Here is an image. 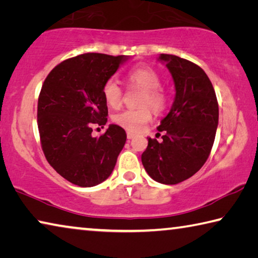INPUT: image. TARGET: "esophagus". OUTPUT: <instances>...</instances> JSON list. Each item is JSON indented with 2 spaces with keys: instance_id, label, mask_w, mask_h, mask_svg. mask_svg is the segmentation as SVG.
I'll use <instances>...</instances> for the list:
<instances>
[{
  "instance_id": "1",
  "label": "esophagus",
  "mask_w": 258,
  "mask_h": 258,
  "mask_svg": "<svg viewBox=\"0 0 258 258\" xmlns=\"http://www.w3.org/2000/svg\"><path fill=\"white\" fill-rule=\"evenodd\" d=\"M135 137V134H133V133H130V132H128L126 133V138L128 139H133Z\"/></svg>"
}]
</instances>
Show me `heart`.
I'll return each mask as SVG.
<instances>
[{
    "label": "heart",
    "mask_w": 258,
    "mask_h": 258,
    "mask_svg": "<svg viewBox=\"0 0 258 258\" xmlns=\"http://www.w3.org/2000/svg\"><path fill=\"white\" fill-rule=\"evenodd\" d=\"M128 81L135 87L144 90L142 96V105H149L155 112L162 111L166 106V95L160 89V77L150 67L141 66L130 70L126 74ZM103 95L106 103L113 108L122 104V89L114 80H108L103 87ZM152 119V112L149 107L138 109H124L113 115V121L117 125L129 132H139L144 124Z\"/></svg>",
    "instance_id": "1"
}]
</instances>
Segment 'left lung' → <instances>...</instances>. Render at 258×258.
Listing matches in <instances>:
<instances>
[{
	"label": "left lung",
	"instance_id": "obj_1",
	"mask_svg": "<svg viewBox=\"0 0 258 258\" xmlns=\"http://www.w3.org/2000/svg\"><path fill=\"white\" fill-rule=\"evenodd\" d=\"M175 83L171 108L158 126L163 141L149 139L142 162L152 179L174 185L189 178L208 159L218 125V104L205 71L192 61L161 53Z\"/></svg>",
	"mask_w": 258,
	"mask_h": 258
}]
</instances>
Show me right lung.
<instances>
[{"instance_id":"add662e5","label":"right lung","mask_w":258,"mask_h":258,"mask_svg":"<svg viewBox=\"0 0 258 258\" xmlns=\"http://www.w3.org/2000/svg\"><path fill=\"white\" fill-rule=\"evenodd\" d=\"M128 56L83 53L60 62L44 80L37 103V125L46 160L72 184L91 187L106 180L123 149V128L107 122L103 87Z\"/></svg>"}]
</instances>
